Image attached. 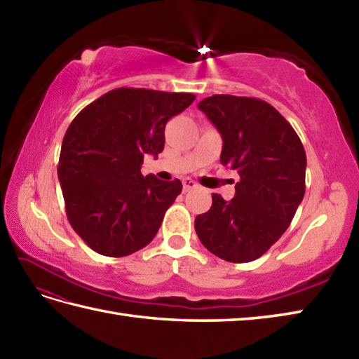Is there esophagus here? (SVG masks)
Masks as SVG:
<instances>
[{"instance_id":"obj_1","label":"esophagus","mask_w":359,"mask_h":359,"mask_svg":"<svg viewBox=\"0 0 359 359\" xmlns=\"http://www.w3.org/2000/svg\"><path fill=\"white\" fill-rule=\"evenodd\" d=\"M196 187H197V184H196V182H194L193 179H189V177L184 179V191H185V193L189 191V189L196 188Z\"/></svg>"}]
</instances>
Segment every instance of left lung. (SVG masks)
Wrapping results in <instances>:
<instances>
[{"label": "left lung", "mask_w": 359, "mask_h": 359, "mask_svg": "<svg viewBox=\"0 0 359 359\" xmlns=\"http://www.w3.org/2000/svg\"><path fill=\"white\" fill-rule=\"evenodd\" d=\"M222 135L220 163L238 171L236 194H212L194 220L203 247L228 262L261 257L292 224L306 193L307 157L292 125L264 100L211 95L197 104Z\"/></svg>", "instance_id": "8db88e82"}]
</instances>
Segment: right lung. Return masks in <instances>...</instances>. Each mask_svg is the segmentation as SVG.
Wrapping results in <instances>:
<instances>
[{
	"instance_id": "right-lung-1",
	"label": "right lung",
	"mask_w": 359,
	"mask_h": 359,
	"mask_svg": "<svg viewBox=\"0 0 359 359\" xmlns=\"http://www.w3.org/2000/svg\"><path fill=\"white\" fill-rule=\"evenodd\" d=\"M196 95L118 88L88 104L65 134L58 160L69 224L98 255L123 257L154 239L182 182L143 177V157L165 147V125Z\"/></svg>"
}]
</instances>
